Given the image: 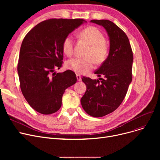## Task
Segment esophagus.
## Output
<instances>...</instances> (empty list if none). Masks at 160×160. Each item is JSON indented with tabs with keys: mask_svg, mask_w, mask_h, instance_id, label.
I'll return each instance as SVG.
<instances>
[{
	"mask_svg": "<svg viewBox=\"0 0 160 160\" xmlns=\"http://www.w3.org/2000/svg\"><path fill=\"white\" fill-rule=\"evenodd\" d=\"M77 80L78 81H81L82 80V78H81V77L79 75V74H77Z\"/></svg>",
	"mask_w": 160,
	"mask_h": 160,
	"instance_id": "esophagus-1",
	"label": "esophagus"
}]
</instances>
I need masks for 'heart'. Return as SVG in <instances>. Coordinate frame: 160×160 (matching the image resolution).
<instances>
[{
	"label": "heart",
	"instance_id": "obj_1",
	"mask_svg": "<svg viewBox=\"0 0 160 160\" xmlns=\"http://www.w3.org/2000/svg\"><path fill=\"white\" fill-rule=\"evenodd\" d=\"M81 36L85 39L91 46L88 56L93 57L95 60L100 63L104 60L108 53V49L105 45V38L103 33L98 28L89 27L80 32ZM73 37L67 36L62 43V50L67 56H71L73 52ZM95 62L93 59L89 58L82 59L73 58L67 61L66 65L69 69L78 74H84L93 68Z\"/></svg>",
	"mask_w": 160,
	"mask_h": 160
}]
</instances>
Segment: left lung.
Here are the masks:
<instances>
[{"label": "left lung", "instance_id": "left-lung-1", "mask_svg": "<svg viewBox=\"0 0 160 160\" xmlns=\"http://www.w3.org/2000/svg\"><path fill=\"white\" fill-rule=\"evenodd\" d=\"M90 22L104 28L110 50L105 61L95 72L97 77L104 78H82L87 89L80 102L88 115L100 117L115 111L124 100L132 80L133 53L127 36L115 23L106 19Z\"/></svg>", "mask_w": 160, "mask_h": 160}]
</instances>
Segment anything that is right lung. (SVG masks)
Masks as SVG:
<instances>
[{"instance_id":"add662e5","label":"right lung","mask_w":160,"mask_h":160,"mask_svg":"<svg viewBox=\"0 0 160 160\" xmlns=\"http://www.w3.org/2000/svg\"><path fill=\"white\" fill-rule=\"evenodd\" d=\"M84 22L82 19H50L37 24L24 37L18 72L22 93L36 112H56L65 90L77 82L73 71L56 73L55 69L63 63L64 39Z\"/></svg>"}]
</instances>
